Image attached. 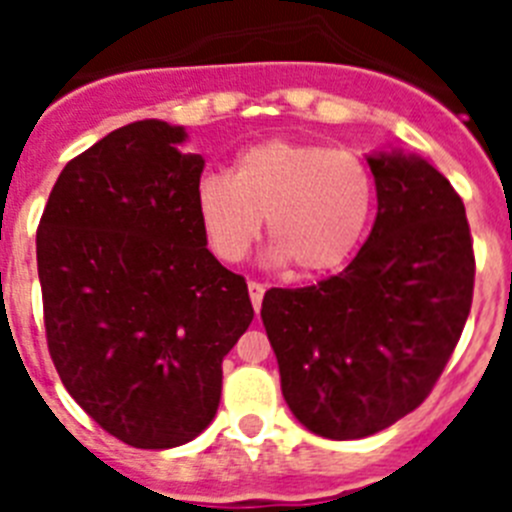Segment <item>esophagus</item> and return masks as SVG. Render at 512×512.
I'll use <instances>...</instances> for the list:
<instances>
[{
	"label": "esophagus",
	"mask_w": 512,
	"mask_h": 512,
	"mask_svg": "<svg viewBox=\"0 0 512 512\" xmlns=\"http://www.w3.org/2000/svg\"><path fill=\"white\" fill-rule=\"evenodd\" d=\"M264 292H266V287L261 282H248V295H251V305H253V310H256V312L261 310V300H264Z\"/></svg>",
	"instance_id": "34e87169"
}]
</instances>
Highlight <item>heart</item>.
<instances>
[{
	"instance_id": "b5f03b06",
	"label": "heart",
	"mask_w": 512,
	"mask_h": 512,
	"mask_svg": "<svg viewBox=\"0 0 512 512\" xmlns=\"http://www.w3.org/2000/svg\"><path fill=\"white\" fill-rule=\"evenodd\" d=\"M372 207L364 161L305 140H264L235 158L230 176L207 174L197 187V215L217 259L241 261L266 217L271 261H289L302 277L341 269L359 248Z\"/></svg>"
}]
</instances>
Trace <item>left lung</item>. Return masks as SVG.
<instances>
[{"instance_id":"left-lung-1","label":"left lung","mask_w":512,"mask_h":512,"mask_svg":"<svg viewBox=\"0 0 512 512\" xmlns=\"http://www.w3.org/2000/svg\"><path fill=\"white\" fill-rule=\"evenodd\" d=\"M366 164L377 220L356 259L261 302L289 410L333 441L384 431L431 395L474 292L467 212L449 179L402 151Z\"/></svg>"}]
</instances>
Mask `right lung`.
<instances>
[{"instance_id":"obj_1","label":"right lung","mask_w":512,"mask_h":512,"mask_svg":"<svg viewBox=\"0 0 512 512\" xmlns=\"http://www.w3.org/2000/svg\"><path fill=\"white\" fill-rule=\"evenodd\" d=\"M182 125L138 120L71 158L38 225L48 351L110 436L174 449L212 423L223 359L253 320L246 279L207 251L205 158Z\"/></svg>"}]
</instances>
